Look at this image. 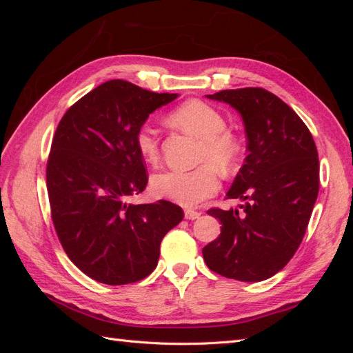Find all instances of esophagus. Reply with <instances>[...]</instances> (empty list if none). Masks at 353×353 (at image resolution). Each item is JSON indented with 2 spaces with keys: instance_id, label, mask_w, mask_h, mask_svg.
I'll list each match as a JSON object with an SVG mask.
<instances>
[{
  "instance_id": "esophagus-1",
  "label": "esophagus",
  "mask_w": 353,
  "mask_h": 353,
  "mask_svg": "<svg viewBox=\"0 0 353 353\" xmlns=\"http://www.w3.org/2000/svg\"><path fill=\"white\" fill-rule=\"evenodd\" d=\"M185 219H188V221H194V219H197V218H200V215L201 213L200 212H196V210H185Z\"/></svg>"
}]
</instances>
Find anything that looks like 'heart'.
I'll use <instances>...</instances> for the list:
<instances>
[{"mask_svg": "<svg viewBox=\"0 0 353 353\" xmlns=\"http://www.w3.org/2000/svg\"><path fill=\"white\" fill-rule=\"evenodd\" d=\"M169 121L200 141V163L209 162L222 170H228L236 162L239 154L236 138L225 131V119L210 104L200 100H190L170 112ZM135 144L145 162H157L159 140L152 126L143 125L138 128ZM218 187V175L209 165H201L193 170H165L152 179V188L157 196L188 208L196 206L215 194Z\"/></svg>", "mask_w": 353, "mask_h": 353, "instance_id": "obj_1", "label": "heart"}]
</instances>
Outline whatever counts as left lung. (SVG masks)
<instances>
[{
    "label": "left lung",
    "mask_w": 353,
    "mask_h": 353,
    "mask_svg": "<svg viewBox=\"0 0 353 353\" xmlns=\"http://www.w3.org/2000/svg\"><path fill=\"white\" fill-rule=\"evenodd\" d=\"M236 109L248 156L227 193L239 209H209L221 234L203 248L209 270L239 281H262L281 271L301 245L319 190L316 145L296 112L263 88L206 95Z\"/></svg>",
    "instance_id": "1"
}]
</instances>
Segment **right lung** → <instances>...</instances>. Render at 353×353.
<instances>
[{
	"label": "right lung",
	"instance_id": "1",
	"mask_svg": "<svg viewBox=\"0 0 353 353\" xmlns=\"http://www.w3.org/2000/svg\"><path fill=\"white\" fill-rule=\"evenodd\" d=\"M176 97L113 79L83 95L57 126L47 162L51 218L69 259L95 281L145 279L157 266L162 239L184 218L166 200L126 203L148 181L138 128Z\"/></svg>",
	"mask_w": 353,
	"mask_h": 353
}]
</instances>
